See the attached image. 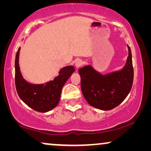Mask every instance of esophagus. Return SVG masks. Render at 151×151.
Segmentation results:
<instances>
[{
  "instance_id": "1",
  "label": "esophagus",
  "mask_w": 151,
  "mask_h": 151,
  "mask_svg": "<svg viewBox=\"0 0 151 151\" xmlns=\"http://www.w3.org/2000/svg\"><path fill=\"white\" fill-rule=\"evenodd\" d=\"M82 65H83V62H82V60H77L75 63V66L77 69L81 67Z\"/></svg>"
}]
</instances>
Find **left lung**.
I'll use <instances>...</instances> for the list:
<instances>
[{"label":"left lung","instance_id":"left-lung-1","mask_svg":"<svg viewBox=\"0 0 151 151\" xmlns=\"http://www.w3.org/2000/svg\"><path fill=\"white\" fill-rule=\"evenodd\" d=\"M127 63L120 71L102 75L91 65L80 68L81 89L91 106L109 111L118 106L131 91L133 82V67L131 49Z\"/></svg>","mask_w":151,"mask_h":151}]
</instances>
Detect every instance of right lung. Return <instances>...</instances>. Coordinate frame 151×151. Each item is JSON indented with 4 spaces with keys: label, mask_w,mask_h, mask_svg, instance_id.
<instances>
[{
    "label": "right lung",
    "mask_w": 151,
    "mask_h": 151,
    "mask_svg": "<svg viewBox=\"0 0 151 151\" xmlns=\"http://www.w3.org/2000/svg\"><path fill=\"white\" fill-rule=\"evenodd\" d=\"M18 48L15 60V84L18 96L25 104L38 112L45 113L58 104L64 84L75 71L73 66H67L59 71V75L45 84H33L22 78L18 59Z\"/></svg>",
    "instance_id": "right-lung-1"
}]
</instances>
